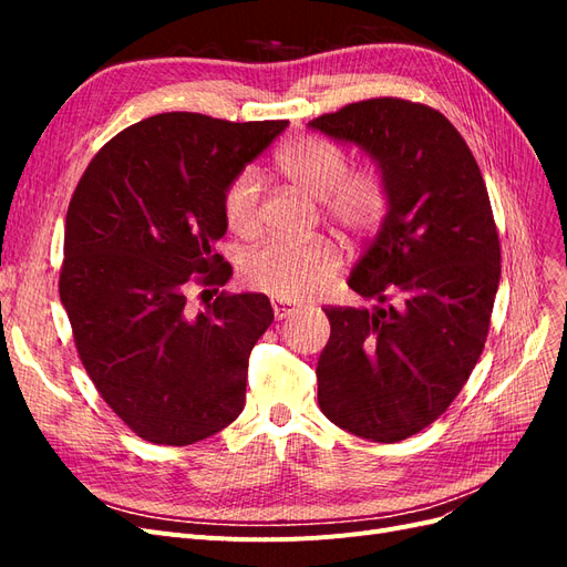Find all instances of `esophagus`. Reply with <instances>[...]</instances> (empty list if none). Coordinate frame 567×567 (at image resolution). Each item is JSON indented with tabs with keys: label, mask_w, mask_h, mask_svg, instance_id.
<instances>
[{
	"label": "esophagus",
	"mask_w": 567,
	"mask_h": 567,
	"mask_svg": "<svg viewBox=\"0 0 567 567\" xmlns=\"http://www.w3.org/2000/svg\"><path fill=\"white\" fill-rule=\"evenodd\" d=\"M271 310H274V317H277V319H286V317L293 315L298 307L293 302H288V300H271Z\"/></svg>",
	"instance_id": "34e87169"
}]
</instances>
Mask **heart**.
I'll return each instance as SVG.
<instances>
[{"label": "heart", "mask_w": 567, "mask_h": 567, "mask_svg": "<svg viewBox=\"0 0 567 567\" xmlns=\"http://www.w3.org/2000/svg\"><path fill=\"white\" fill-rule=\"evenodd\" d=\"M281 177L298 192L323 200L329 219L350 234H369L388 210V192L375 169L348 173V156L340 146L300 136L277 153ZM227 227L250 238L260 229V177L252 169L238 173L221 196ZM340 267V252L331 241L288 244L269 241L246 255L241 274L250 288L271 298L300 300L321 293Z\"/></svg>", "instance_id": "obj_1"}]
</instances>
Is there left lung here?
Wrapping results in <instances>:
<instances>
[{
  "label": "left lung",
  "instance_id": "left-lung-1",
  "mask_svg": "<svg viewBox=\"0 0 567 567\" xmlns=\"http://www.w3.org/2000/svg\"><path fill=\"white\" fill-rule=\"evenodd\" d=\"M307 127L364 151L388 192L348 279L375 305L323 310L319 406L357 437L400 442L452 404L485 348L502 279L487 188L456 127L423 104L369 99Z\"/></svg>",
  "mask_w": 567,
  "mask_h": 567
}]
</instances>
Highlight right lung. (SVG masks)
Segmentation results:
<instances>
[{
    "label": "right lung",
    "mask_w": 567,
    "mask_h": 567,
    "mask_svg": "<svg viewBox=\"0 0 567 567\" xmlns=\"http://www.w3.org/2000/svg\"><path fill=\"white\" fill-rule=\"evenodd\" d=\"M286 127L151 115L96 153L68 205L59 293L78 354L148 442L194 444L246 406L250 350L274 310L262 293L213 298L231 279L215 252L221 196ZM196 282L212 293L203 313L187 307Z\"/></svg>",
    "instance_id": "obj_1"
}]
</instances>
